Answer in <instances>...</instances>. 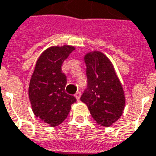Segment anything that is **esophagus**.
I'll return each instance as SVG.
<instances>
[{
    "mask_svg": "<svg viewBox=\"0 0 156 156\" xmlns=\"http://www.w3.org/2000/svg\"><path fill=\"white\" fill-rule=\"evenodd\" d=\"M80 92H77L76 94H75V97H76V100H80Z\"/></svg>",
    "mask_w": 156,
    "mask_h": 156,
    "instance_id": "esophagus-1",
    "label": "esophagus"
}]
</instances>
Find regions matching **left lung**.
Listing matches in <instances>:
<instances>
[{"label": "left lung", "instance_id": "8db88e82", "mask_svg": "<svg viewBox=\"0 0 156 156\" xmlns=\"http://www.w3.org/2000/svg\"><path fill=\"white\" fill-rule=\"evenodd\" d=\"M87 65V88L80 100L87 105L97 124L108 127L123 114L125 97L122 84L109 58L100 51L84 56Z\"/></svg>", "mask_w": 156, "mask_h": 156}]
</instances>
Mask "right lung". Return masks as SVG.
Instances as JSON below:
<instances>
[{
    "label": "right lung",
    "instance_id": "1",
    "mask_svg": "<svg viewBox=\"0 0 156 156\" xmlns=\"http://www.w3.org/2000/svg\"><path fill=\"white\" fill-rule=\"evenodd\" d=\"M75 47L51 46L38 57L29 84V100L34 115L51 127L61 124L76 99L65 92L67 77L62 64Z\"/></svg>",
    "mask_w": 156,
    "mask_h": 156
}]
</instances>
